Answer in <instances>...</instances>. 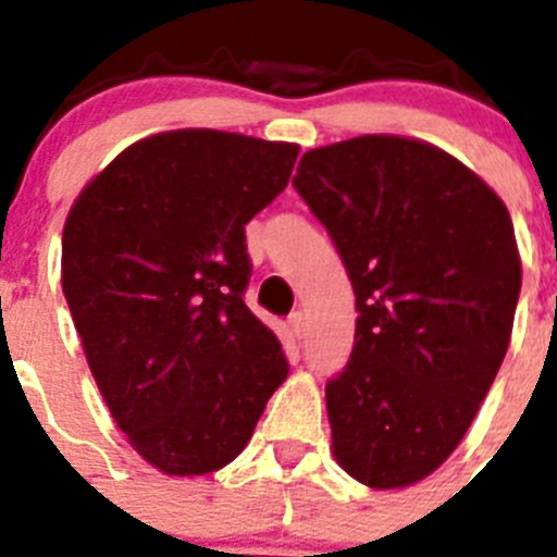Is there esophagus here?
<instances>
[{
	"mask_svg": "<svg viewBox=\"0 0 557 557\" xmlns=\"http://www.w3.org/2000/svg\"><path fill=\"white\" fill-rule=\"evenodd\" d=\"M288 330L294 335V341H302L305 335V315L302 313H290L288 315Z\"/></svg>",
	"mask_w": 557,
	"mask_h": 557,
	"instance_id": "obj_1",
	"label": "esophagus"
}]
</instances>
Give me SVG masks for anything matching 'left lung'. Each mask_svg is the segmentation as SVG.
<instances>
[{"label": "left lung", "instance_id": "obj_1", "mask_svg": "<svg viewBox=\"0 0 557 557\" xmlns=\"http://www.w3.org/2000/svg\"><path fill=\"white\" fill-rule=\"evenodd\" d=\"M355 288L347 369L327 383L333 455L369 488L433 474L472 428L510 344L522 258L497 191L444 149L358 135L294 177Z\"/></svg>", "mask_w": 557, "mask_h": 557}]
</instances>
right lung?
I'll return each mask as SVG.
<instances>
[{
    "instance_id": "right-lung-1",
    "label": "right lung",
    "mask_w": 557,
    "mask_h": 557,
    "mask_svg": "<svg viewBox=\"0 0 557 557\" xmlns=\"http://www.w3.org/2000/svg\"><path fill=\"white\" fill-rule=\"evenodd\" d=\"M299 147L224 129L129 144L63 224L60 283L83 352L129 447L169 478L219 472L288 377L277 335L244 302V224Z\"/></svg>"
}]
</instances>
